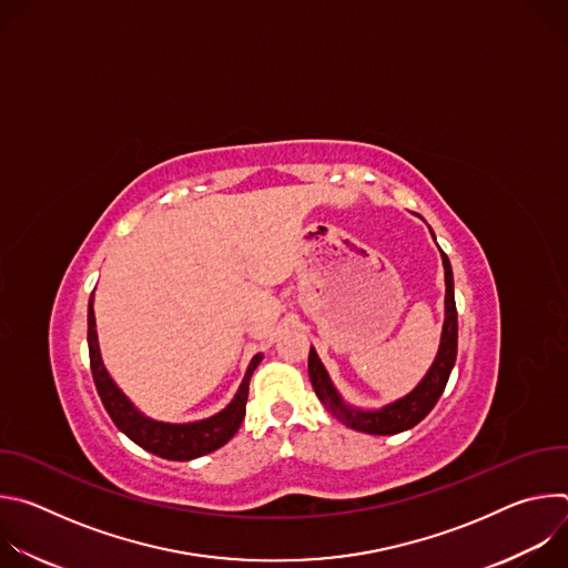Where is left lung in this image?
I'll list each match as a JSON object with an SVG mask.
<instances>
[{"label":"left lung","mask_w":568,"mask_h":568,"mask_svg":"<svg viewBox=\"0 0 568 568\" xmlns=\"http://www.w3.org/2000/svg\"><path fill=\"white\" fill-rule=\"evenodd\" d=\"M440 258L445 267V321H443V333H440V346L427 375L420 379V384L412 393L386 404L382 409L351 407V404L335 388L316 351L310 348L307 373H310L314 393L321 399L323 407H326L346 427L362 434H373V436H393L416 427L436 407L438 397L447 386L449 373L456 362V351H458V314H456V301H454V274H452L449 258L443 254V250H440Z\"/></svg>","instance_id":"1"}]
</instances>
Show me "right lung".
Listing matches in <instances>:
<instances>
[{
  "mask_svg": "<svg viewBox=\"0 0 568 568\" xmlns=\"http://www.w3.org/2000/svg\"><path fill=\"white\" fill-rule=\"evenodd\" d=\"M88 346H90V366L92 377L97 384V390L101 395L103 407L108 409L114 425L139 447L145 452L169 458V460H193L204 454H211L226 445L233 434L240 429L242 420H245V407L250 395V379L256 366L263 362V355H254L245 377H242L233 399L226 404L222 412H217L211 418L195 420V423H161L152 420L145 414H141L132 399L116 386L112 375L108 373L101 348H99V335H97V316H94V294L90 296L88 307Z\"/></svg>",
  "mask_w": 568,
  "mask_h": 568,
  "instance_id": "1",
  "label": "right lung"
}]
</instances>
